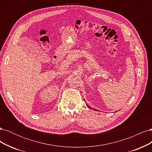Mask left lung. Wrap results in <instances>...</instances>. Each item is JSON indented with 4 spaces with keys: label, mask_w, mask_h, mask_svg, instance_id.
Segmentation results:
<instances>
[{
    "label": "left lung",
    "mask_w": 152,
    "mask_h": 152,
    "mask_svg": "<svg viewBox=\"0 0 152 152\" xmlns=\"http://www.w3.org/2000/svg\"><path fill=\"white\" fill-rule=\"evenodd\" d=\"M86 105H87V107H88V108H90V109H91V107H89V105H88V104H86Z\"/></svg>",
    "instance_id": "obj_1"
}]
</instances>
